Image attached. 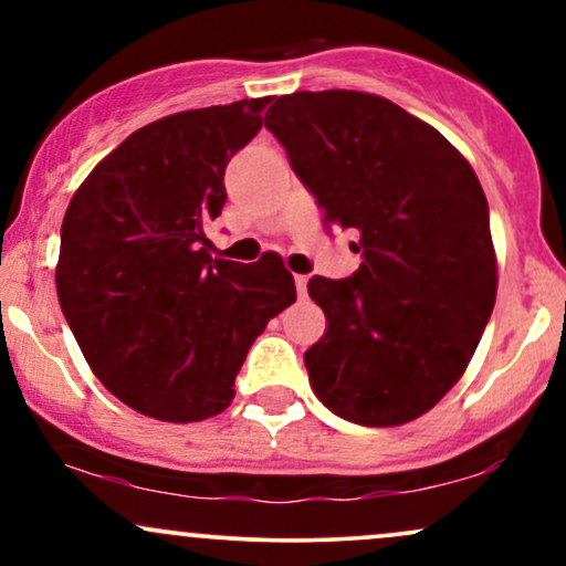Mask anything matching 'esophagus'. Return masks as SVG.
<instances>
[{"mask_svg": "<svg viewBox=\"0 0 566 566\" xmlns=\"http://www.w3.org/2000/svg\"><path fill=\"white\" fill-rule=\"evenodd\" d=\"M295 290H297V295L305 297V290H308V276L297 274V276H295Z\"/></svg>", "mask_w": 566, "mask_h": 566, "instance_id": "obj_1", "label": "esophagus"}]
</instances>
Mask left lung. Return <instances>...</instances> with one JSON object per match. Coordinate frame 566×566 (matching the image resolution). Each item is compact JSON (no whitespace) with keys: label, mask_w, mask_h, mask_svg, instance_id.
<instances>
[{"label":"left lung","mask_w":566,"mask_h":566,"mask_svg":"<svg viewBox=\"0 0 566 566\" xmlns=\"http://www.w3.org/2000/svg\"><path fill=\"white\" fill-rule=\"evenodd\" d=\"M265 129L324 223L359 233V271L308 282L327 316L303 356L316 399L359 426L420 418L465 373L495 308L476 172L439 129L356 90L276 97Z\"/></svg>","instance_id":"1"}]
</instances>
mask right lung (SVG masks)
I'll return each instance as SVG.
<instances>
[{
    "label": "right lung",
    "instance_id": "1",
    "mask_svg": "<svg viewBox=\"0 0 566 566\" xmlns=\"http://www.w3.org/2000/svg\"><path fill=\"white\" fill-rule=\"evenodd\" d=\"M271 97L180 112L135 129L71 199L57 301L97 380L135 412L197 423L223 412L244 356L295 303L282 258L212 261L205 226L226 205V165Z\"/></svg>",
    "mask_w": 566,
    "mask_h": 566
}]
</instances>
